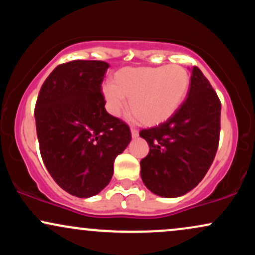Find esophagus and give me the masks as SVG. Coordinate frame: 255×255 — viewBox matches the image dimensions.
Returning a JSON list of instances; mask_svg holds the SVG:
<instances>
[{"label":"esophagus","instance_id":"obj_1","mask_svg":"<svg viewBox=\"0 0 255 255\" xmlns=\"http://www.w3.org/2000/svg\"><path fill=\"white\" fill-rule=\"evenodd\" d=\"M130 133H131V137H137L139 136V131L135 128H130Z\"/></svg>","mask_w":255,"mask_h":255}]
</instances>
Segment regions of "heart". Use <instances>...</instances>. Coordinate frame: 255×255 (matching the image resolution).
Here are the masks:
<instances>
[{
	"label": "heart",
	"mask_w": 255,
	"mask_h": 255,
	"mask_svg": "<svg viewBox=\"0 0 255 255\" xmlns=\"http://www.w3.org/2000/svg\"><path fill=\"white\" fill-rule=\"evenodd\" d=\"M191 77L177 64L160 67H125L114 74V83L102 85L105 107L118 116L129 99L131 114L139 124L158 126L176 114L186 101Z\"/></svg>",
	"instance_id": "b5f03b06"
}]
</instances>
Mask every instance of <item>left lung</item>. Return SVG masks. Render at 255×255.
<instances>
[{"label": "left lung", "instance_id": "1", "mask_svg": "<svg viewBox=\"0 0 255 255\" xmlns=\"http://www.w3.org/2000/svg\"><path fill=\"white\" fill-rule=\"evenodd\" d=\"M221 130V102L210 81L193 67L187 99L172 118L140 136L150 152L140 162L142 182L163 198L197 187L215 159Z\"/></svg>", "mask_w": 255, "mask_h": 255}]
</instances>
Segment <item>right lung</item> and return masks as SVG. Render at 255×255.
Segmentation results:
<instances>
[{"instance_id":"1","label":"right lung","mask_w":255,"mask_h":255,"mask_svg":"<svg viewBox=\"0 0 255 255\" xmlns=\"http://www.w3.org/2000/svg\"><path fill=\"white\" fill-rule=\"evenodd\" d=\"M109 64L77 60L60 64L39 91L34 109L40 154L63 191L98 194L110 182L114 162L129 144V127L107 113L101 92Z\"/></svg>"}]
</instances>
